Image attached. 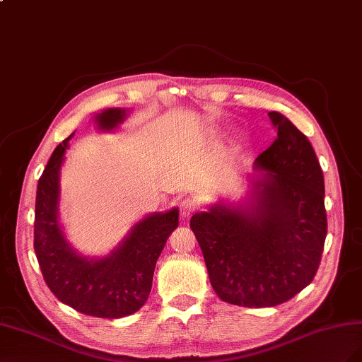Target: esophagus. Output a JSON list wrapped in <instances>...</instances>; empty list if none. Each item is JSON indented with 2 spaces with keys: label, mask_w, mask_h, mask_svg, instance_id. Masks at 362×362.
<instances>
[{
  "label": "esophagus",
  "mask_w": 362,
  "mask_h": 362,
  "mask_svg": "<svg viewBox=\"0 0 362 362\" xmlns=\"http://www.w3.org/2000/svg\"><path fill=\"white\" fill-rule=\"evenodd\" d=\"M197 209H199V203L195 202L194 199H185L180 203V215H182V218H188V216H191Z\"/></svg>",
  "instance_id": "34e87169"
}]
</instances>
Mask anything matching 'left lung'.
Segmentation results:
<instances>
[{
    "instance_id": "8db88e82",
    "label": "left lung",
    "mask_w": 362,
    "mask_h": 362,
    "mask_svg": "<svg viewBox=\"0 0 362 362\" xmlns=\"http://www.w3.org/2000/svg\"><path fill=\"white\" fill-rule=\"evenodd\" d=\"M277 138L255 160L262 170L247 208L215 204L191 229L223 302L268 308L290 300L318 270L327 220L325 179L311 142L279 112Z\"/></svg>"
}]
</instances>
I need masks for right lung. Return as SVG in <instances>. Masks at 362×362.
I'll list each match as a JSON object with an SVG mask.
<instances>
[{"mask_svg":"<svg viewBox=\"0 0 362 362\" xmlns=\"http://www.w3.org/2000/svg\"><path fill=\"white\" fill-rule=\"evenodd\" d=\"M126 110L107 109L95 117L101 130L115 129ZM68 136L51 154L37 182L35 206V253L44 281L62 303L100 317H126L144 306L153 273L168 236L179 224V211L151 214L109 256L89 259L71 249L59 226V175Z\"/></svg>","mask_w":362,"mask_h":362,"instance_id":"right-lung-1","label":"right lung"}]
</instances>
